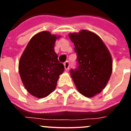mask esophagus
Masks as SVG:
<instances>
[{"label": "esophagus", "mask_w": 131, "mask_h": 131, "mask_svg": "<svg viewBox=\"0 0 131 131\" xmlns=\"http://www.w3.org/2000/svg\"><path fill=\"white\" fill-rule=\"evenodd\" d=\"M63 65H64L65 69H66V71L67 72H68V71H69V62H68V61H66V62L64 63H63Z\"/></svg>", "instance_id": "esophagus-1"}]
</instances>
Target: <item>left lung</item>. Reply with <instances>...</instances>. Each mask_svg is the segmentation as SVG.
Instances as JSON below:
<instances>
[{
	"label": "left lung",
	"instance_id": "1",
	"mask_svg": "<svg viewBox=\"0 0 131 131\" xmlns=\"http://www.w3.org/2000/svg\"><path fill=\"white\" fill-rule=\"evenodd\" d=\"M77 54V67L70 73L77 90L91 98L106 87L112 73V59L108 49L95 33L81 30L69 33Z\"/></svg>",
	"mask_w": 131,
	"mask_h": 131
}]
</instances>
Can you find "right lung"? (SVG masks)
<instances>
[{
  "instance_id": "1",
  "label": "right lung",
  "mask_w": 131,
  "mask_h": 131,
  "mask_svg": "<svg viewBox=\"0 0 131 131\" xmlns=\"http://www.w3.org/2000/svg\"><path fill=\"white\" fill-rule=\"evenodd\" d=\"M60 37L48 31L36 34L29 40L19 62V73L25 89L39 98L48 96L56 89L64 66L54 51Z\"/></svg>"
}]
</instances>
